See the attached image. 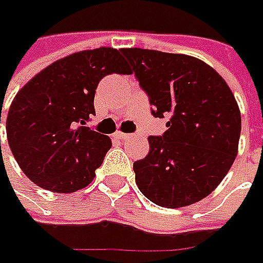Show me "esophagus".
Here are the masks:
<instances>
[{
    "mask_svg": "<svg viewBox=\"0 0 263 263\" xmlns=\"http://www.w3.org/2000/svg\"><path fill=\"white\" fill-rule=\"evenodd\" d=\"M114 137H116V139H127V137H130V135L123 133V132H116V133H114Z\"/></svg>",
    "mask_w": 263,
    "mask_h": 263,
    "instance_id": "obj_1",
    "label": "esophagus"
}]
</instances>
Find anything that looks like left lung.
Masks as SVG:
<instances>
[{"label": "left lung", "mask_w": 263, "mask_h": 263, "mask_svg": "<svg viewBox=\"0 0 263 263\" xmlns=\"http://www.w3.org/2000/svg\"><path fill=\"white\" fill-rule=\"evenodd\" d=\"M152 114L170 117L149 154L133 164L136 184L162 208H183L211 195L237 157L241 116L226 80L202 60L124 48Z\"/></svg>", "instance_id": "8db88e82"}]
</instances>
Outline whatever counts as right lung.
<instances>
[{"label":"right lung","mask_w":263,"mask_h":263,"mask_svg":"<svg viewBox=\"0 0 263 263\" xmlns=\"http://www.w3.org/2000/svg\"><path fill=\"white\" fill-rule=\"evenodd\" d=\"M112 73H127L121 49L102 46L57 60L17 92L7 116V139L35 184L73 193L92 183L112 143L86 124L95 116L98 83Z\"/></svg>","instance_id":"obj_1"}]
</instances>
